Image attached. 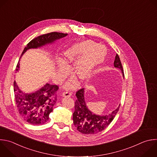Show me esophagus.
Masks as SVG:
<instances>
[{
    "label": "esophagus",
    "mask_w": 157,
    "mask_h": 157,
    "mask_svg": "<svg viewBox=\"0 0 157 157\" xmlns=\"http://www.w3.org/2000/svg\"><path fill=\"white\" fill-rule=\"evenodd\" d=\"M72 95V93L71 92H63V94H62V96L63 97H70L71 95Z\"/></svg>",
    "instance_id": "obj_1"
}]
</instances>
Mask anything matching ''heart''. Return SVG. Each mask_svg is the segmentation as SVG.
Wrapping results in <instances>:
<instances>
[{
    "instance_id": "heart-1",
    "label": "heart",
    "mask_w": 157,
    "mask_h": 157,
    "mask_svg": "<svg viewBox=\"0 0 157 157\" xmlns=\"http://www.w3.org/2000/svg\"><path fill=\"white\" fill-rule=\"evenodd\" d=\"M106 55V49L92 40L76 43L65 51L63 62H57V71L65 78L71 73L70 68L73 67V73L86 82L90 80L96 69L105 60ZM78 84V78L74 76L67 82L65 88L74 89Z\"/></svg>"
}]
</instances>
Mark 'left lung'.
<instances>
[{
  "label": "left lung",
  "mask_w": 157,
  "mask_h": 157,
  "mask_svg": "<svg viewBox=\"0 0 157 157\" xmlns=\"http://www.w3.org/2000/svg\"><path fill=\"white\" fill-rule=\"evenodd\" d=\"M114 67L121 70L124 78L123 67L118 54L115 57ZM84 89H81L76 94L77 100L73 115V124L80 132L84 134H94L105 129L110 124L118 112L120 105L115 110L107 115H97L90 111L87 105Z\"/></svg>",
  "instance_id": "8db88e82"
}]
</instances>
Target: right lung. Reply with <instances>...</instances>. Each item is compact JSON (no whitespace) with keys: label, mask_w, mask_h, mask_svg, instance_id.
Returning a JSON list of instances; mask_svg holds the SVG:
<instances>
[{"label":"right lung","mask_w":157,"mask_h":157,"mask_svg":"<svg viewBox=\"0 0 157 157\" xmlns=\"http://www.w3.org/2000/svg\"><path fill=\"white\" fill-rule=\"evenodd\" d=\"M67 35L68 34L53 32L39 36L27 44L21 57L29 49L39 48L51 45L57 40L66 37ZM19 68L20 63L18 62L16 68L18 72L20 70ZM13 89L18 112L26 122L33 125H41L48 120L49 115L53 111L54 105L57 101V95L55 94L59 89L57 85L46 83L36 91L26 93L18 87L15 81Z\"/></svg>","instance_id":"obj_1"}]
</instances>
